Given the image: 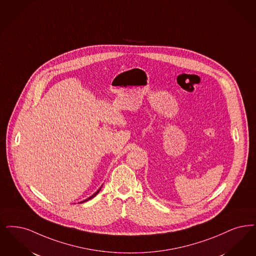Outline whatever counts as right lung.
Segmentation results:
<instances>
[{
	"label": "right lung",
	"instance_id": "obj_1",
	"mask_svg": "<svg viewBox=\"0 0 256 256\" xmlns=\"http://www.w3.org/2000/svg\"><path fill=\"white\" fill-rule=\"evenodd\" d=\"M100 190H101V188H99V190H97V192H95V194H94L92 195V196H90V198H86V200H84V201H82V202H81V203H84V202H86V201H88V200H90V199H92V198H93V197H95V196H96V195H97V194H99V192H100Z\"/></svg>",
	"mask_w": 256,
	"mask_h": 256
}]
</instances>
